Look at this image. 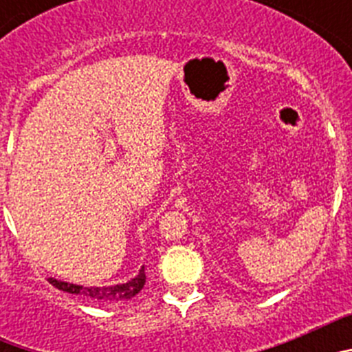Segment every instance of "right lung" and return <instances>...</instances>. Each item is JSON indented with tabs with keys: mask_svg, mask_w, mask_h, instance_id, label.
<instances>
[{
	"mask_svg": "<svg viewBox=\"0 0 352 352\" xmlns=\"http://www.w3.org/2000/svg\"><path fill=\"white\" fill-rule=\"evenodd\" d=\"M146 282V273L144 268H141L139 275L132 280H129L126 284H118L111 285V287H82V285H74L68 284V282L56 280V278H49V284H52L54 287H58L60 291H67L70 294H79L82 298H88V300L100 301V303H113V301H123L130 300L144 287Z\"/></svg>",
	"mask_w": 352,
	"mask_h": 352,
	"instance_id": "right-lung-1",
	"label": "right lung"
}]
</instances>
